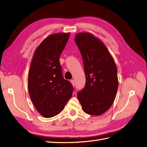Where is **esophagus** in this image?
<instances>
[{
    "mask_svg": "<svg viewBox=\"0 0 147 147\" xmlns=\"http://www.w3.org/2000/svg\"><path fill=\"white\" fill-rule=\"evenodd\" d=\"M70 83H72V86L74 87L75 86V81H74V80H70Z\"/></svg>",
    "mask_w": 147,
    "mask_h": 147,
    "instance_id": "1",
    "label": "esophagus"
}]
</instances>
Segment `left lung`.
<instances>
[{
    "mask_svg": "<svg viewBox=\"0 0 147 147\" xmlns=\"http://www.w3.org/2000/svg\"><path fill=\"white\" fill-rule=\"evenodd\" d=\"M75 41L83 58L86 82L77 94L86 114L100 115L114 103L119 86L117 69L105 44L94 34H75Z\"/></svg>",
    "mask_w": 147,
    "mask_h": 147,
    "instance_id": "left-lung-1",
    "label": "left lung"
}]
</instances>
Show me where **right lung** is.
Listing matches in <instances>:
<instances>
[{"instance_id":"add662e5","label":"right lung","mask_w":147,"mask_h":147,"mask_svg":"<svg viewBox=\"0 0 147 147\" xmlns=\"http://www.w3.org/2000/svg\"><path fill=\"white\" fill-rule=\"evenodd\" d=\"M70 33L50 34L35 50L28 75L30 97L38 112L50 118L60 113L72 97L73 87L64 80L59 57Z\"/></svg>"}]
</instances>
